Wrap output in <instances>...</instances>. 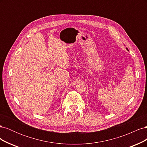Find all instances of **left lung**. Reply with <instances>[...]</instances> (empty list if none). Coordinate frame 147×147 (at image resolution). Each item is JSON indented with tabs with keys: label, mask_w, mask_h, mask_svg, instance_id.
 <instances>
[{
	"label": "left lung",
	"mask_w": 147,
	"mask_h": 147,
	"mask_svg": "<svg viewBox=\"0 0 147 147\" xmlns=\"http://www.w3.org/2000/svg\"><path fill=\"white\" fill-rule=\"evenodd\" d=\"M126 50H127V51H129V50H128V49H127V48H126Z\"/></svg>",
	"instance_id": "left-lung-1"
}]
</instances>
